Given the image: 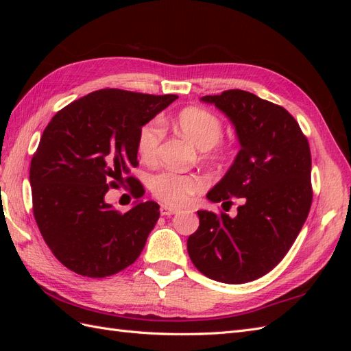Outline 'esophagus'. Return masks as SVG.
<instances>
[{"label": "esophagus", "instance_id": "34e87169", "mask_svg": "<svg viewBox=\"0 0 351 351\" xmlns=\"http://www.w3.org/2000/svg\"><path fill=\"white\" fill-rule=\"evenodd\" d=\"M180 209H177V208H173V206H168V205H162L161 206V215H164V217H169V215H174V214H177Z\"/></svg>", "mask_w": 351, "mask_h": 351}]
</instances>
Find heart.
Segmentation results:
<instances>
[{
  "instance_id": "1",
  "label": "heart",
  "mask_w": 351,
  "mask_h": 351,
  "mask_svg": "<svg viewBox=\"0 0 351 351\" xmlns=\"http://www.w3.org/2000/svg\"><path fill=\"white\" fill-rule=\"evenodd\" d=\"M177 125L187 139L202 151L214 146L222 136V123L218 117L202 108L190 107L183 110L177 117ZM162 136V125L158 120L143 124L137 134V152L146 161H154ZM205 184L206 180L199 174H183L173 169H164L151 180V189L155 197L173 206L186 204Z\"/></svg>"
}]
</instances>
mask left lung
I'll use <instances>...</instances> for the list:
<instances>
[{"mask_svg": "<svg viewBox=\"0 0 351 351\" xmlns=\"http://www.w3.org/2000/svg\"><path fill=\"white\" fill-rule=\"evenodd\" d=\"M200 101L228 117L240 143L234 162L206 197L230 204V197H243V205L236 217L197 210L199 228L187 252L208 278L249 282L277 267L309 215V143L289 111L250 92L231 89Z\"/></svg>", "mask_w": 351, "mask_h": 351, "instance_id": "1", "label": "left lung"}]
</instances>
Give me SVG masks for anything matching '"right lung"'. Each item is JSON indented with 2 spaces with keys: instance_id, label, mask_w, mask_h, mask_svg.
Wrapping results in <instances>:
<instances>
[{
  "instance_id": "obj_1",
  "label": "right lung",
  "mask_w": 351,
  "mask_h": 351,
  "mask_svg": "<svg viewBox=\"0 0 351 351\" xmlns=\"http://www.w3.org/2000/svg\"><path fill=\"white\" fill-rule=\"evenodd\" d=\"M177 98L101 89L52 117L32 158L29 180L40 234L66 268L104 278L139 258L159 205L137 200L121 214L105 202V193L125 180L137 199L143 196L137 180L124 178L139 164L137 134Z\"/></svg>"
}]
</instances>
